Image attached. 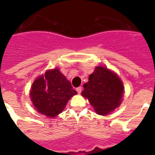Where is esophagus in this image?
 <instances>
[{"mask_svg":"<svg viewBox=\"0 0 155 155\" xmlns=\"http://www.w3.org/2000/svg\"><path fill=\"white\" fill-rule=\"evenodd\" d=\"M77 91L78 93H81L82 91V87H77Z\"/></svg>","mask_w":155,"mask_h":155,"instance_id":"esophagus-1","label":"esophagus"}]
</instances>
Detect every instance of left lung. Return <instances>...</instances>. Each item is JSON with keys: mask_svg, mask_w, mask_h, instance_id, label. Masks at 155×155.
I'll use <instances>...</instances> for the list:
<instances>
[{"mask_svg": "<svg viewBox=\"0 0 155 155\" xmlns=\"http://www.w3.org/2000/svg\"><path fill=\"white\" fill-rule=\"evenodd\" d=\"M82 96L88 99L97 114L106 116L120 106L124 84L116 74L98 66L84 84Z\"/></svg>", "mask_w": 155, "mask_h": 155, "instance_id": "1", "label": "left lung"}]
</instances>
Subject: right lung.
<instances>
[{
    "mask_svg": "<svg viewBox=\"0 0 155 155\" xmlns=\"http://www.w3.org/2000/svg\"><path fill=\"white\" fill-rule=\"evenodd\" d=\"M29 94L37 112L53 118L62 113L70 98L78 92L60 70L55 68L37 78Z\"/></svg>",
    "mask_w": 155,
    "mask_h": 155,
    "instance_id": "right-lung-1",
    "label": "right lung"
}]
</instances>
